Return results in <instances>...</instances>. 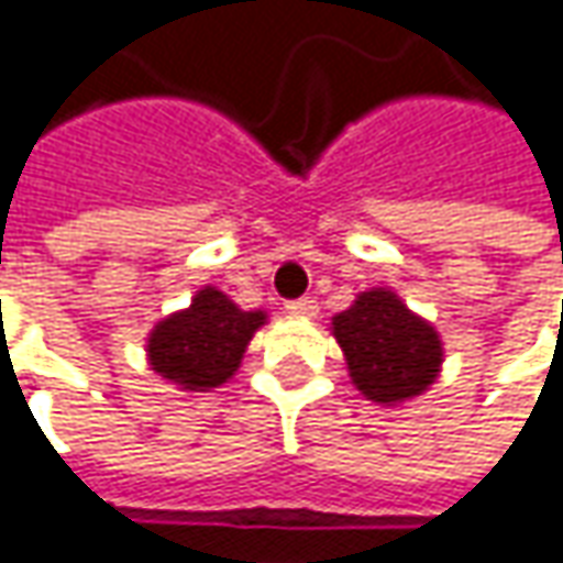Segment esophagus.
<instances>
[{
	"label": "esophagus",
	"instance_id": "1",
	"mask_svg": "<svg viewBox=\"0 0 563 563\" xmlns=\"http://www.w3.org/2000/svg\"><path fill=\"white\" fill-rule=\"evenodd\" d=\"M286 312L309 318V314L318 312V302H314L312 296H302V299H289V302H286Z\"/></svg>",
	"mask_w": 563,
	"mask_h": 563
}]
</instances>
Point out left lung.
<instances>
[{
  "mask_svg": "<svg viewBox=\"0 0 563 563\" xmlns=\"http://www.w3.org/2000/svg\"><path fill=\"white\" fill-rule=\"evenodd\" d=\"M331 324L347 356L350 379L369 401L395 405L413 398L440 373L443 347L437 331L391 289L356 296Z\"/></svg>",
  "mask_w": 563,
  "mask_h": 563,
  "instance_id": "left-lung-1",
  "label": "left lung"
}]
</instances>
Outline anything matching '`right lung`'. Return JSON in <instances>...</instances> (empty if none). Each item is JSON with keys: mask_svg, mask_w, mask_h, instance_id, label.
Instances as JSON below:
<instances>
[{"mask_svg": "<svg viewBox=\"0 0 563 563\" xmlns=\"http://www.w3.org/2000/svg\"><path fill=\"white\" fill-rule=\"evenodd\" d=\"M264 312L239 309L213 286L200 289L190 309L158 321L150 334L152 369L190 391H207L229 379Z\"/></svg>", "mask_w": 563, "mask_h": 563, "instance_id": "obj_1", "label": "right lung"}]
</instances>
